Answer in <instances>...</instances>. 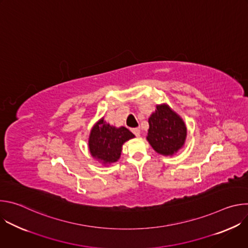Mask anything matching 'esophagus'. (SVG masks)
<instances>
[{"label": "esophagus", "mask_w": 248, "mask_h": 248, "mask_svg": "<svg viewBox=\"0 0 248 248\" xmlns=\"http://www.w3.org/2000/svg\"><path fill=\"white\" fill-rule=\"evenodd\" d=\"M132 133L135 135V136H139L140 135V129L138 127H135V128H132L131 129Z\"/></svg>", "instance_id": "obj_1"}]
</instances>
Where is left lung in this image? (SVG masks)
<instances>
[{
    "label": "left lung",
    "mask_w": 248,
    "mask_h": 248,
    "mask_svg": "<svg viewBox=\"0 0 248 248\" xmlns=\"http://www.w3.org/2000/svg\"><path fill=\"white\" fill-rule=\"evenodd\" d=\"M147 140L152 148L164 156H171L185 144L186 126L183 119L167 104L157 105L150 116Z\"/></svg>",
    "instance_id": "left-lung-1"
}]
</instances>
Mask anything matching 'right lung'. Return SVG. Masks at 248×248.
<instances>
[{
  "label": "right lung",
  "mask_w": 248,
  "mask_h": 248,
  "mask_svg": "<svg viewBox=\"0 0 248 248\" xmlns=\"http://www.w3.org/2000/svg\"><path fill=\"white\" fill-rule=\"evenodd\" d=\"M134 137L126 127H116L106 123L104 119L97 122L91 129L88 145L92 157L104 165L117 162L125 141Z\"/></svg>",
  "instance_id": "right-lung-1"
}]
</instances>
